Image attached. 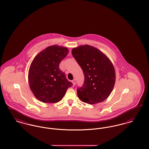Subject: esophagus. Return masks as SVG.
Masks as SVG:
<instances>
[{
  "label": "esophagus",
  "mask_w": 149,
  "mask_h": 149,
  "mask_svg": "<svg viewBox=\"0 0 149 149\" xmlns=\"http://www.w3.org/2000/svg\"><path fill=\"white\" fill-rule=\"evenodd\" d=\"M72 83L73 86H75V79H73V80H72Z\"/></svg>",
  "instance_id": "obj_1"
}]
</instances>
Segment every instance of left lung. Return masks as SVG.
I'll list each match as a JSON object with an SVG mask.
<instances>
[{
    "mask_svg": "<svg viewBox=\"0 0 149 149\" xmlns=\"http://www.w3.org/2000/svg\"><path fill=\"white\" fill-rule=\"evenodd\" d=\"M71 53L85 78L83 86L77 89L79 99L89 104L104 101L111 93L115 82L112 62L104 53L89 45L74 48Z\"/></svg>",
    "mask_w": 149,
    "mask_h": 149,
    "instance_id": "8db88e82",
    "label": "left lung"
}]
</instances>
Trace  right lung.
I'll return each mask as SVG.
<instances>
[{"label":"right lung","instance_id":"right-lung-1","mask_svg":"<svg viewBox=\"0 0 149 149\" xmlns=\"http://www.w3.org/2000/svg\"><path fill=\"white\" fill-rule=\"evenodd\" d=\"M69 50L54 45L39 53L33 60L29 70V83L35 97L44 103L61 101L72 83L60 69L62 60Z\"/></svg>","mask_w":149,"mask_h":149}]
</instances>
